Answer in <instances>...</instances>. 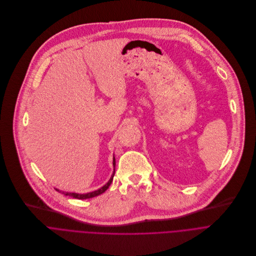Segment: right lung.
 Listing matches in <instances>:
<instances>
[{
	"label": "right lung",
	"mask_w": 256,
	"mask_h": 256,
	"mask_svg": "<svg viewBox=\"0 0 256 256\" xmlns=\"http://www.w3.org/2000/svg\"><path fill=\"white\" fill-rule=\"evenodd\" d=\"M113 166H114V172H113V174H112L111 178L109 180V182H108L105 186L100 188L96 190H94V192H88V194H76V192H62V190H58V188H56V190L58 192H60L66 194V196H72V198H80V200H86V198H90L96 196H98V194H100L105 192L108 190V188L110 186V184H112V182H113V178H114V174H115V166H116L115 158H113Z\"/></svg>",
	"instance_id": "1"
}]
</instances>
